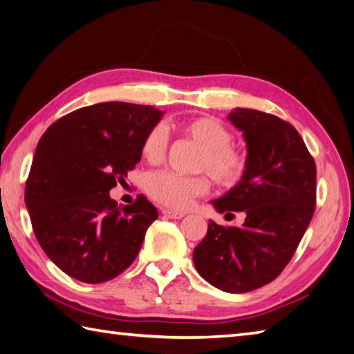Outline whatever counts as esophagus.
Here are the masks:
<instances>
[{"instance_id":"1","label":"esophagus","mask_w":354,"mask_h":354,"mask_svg":"<svg viewBox=\"0 0 354 354\" xmlns=\"http://www.w3.org/2000/svg\"><path fill=\"white\" fill-rule=\"evenodd\" d=\"M162 214L165 218H170V219H181L185 216V213H183V212H173V210H167V209L162 210Z\"/></svg>"}]
</instances>
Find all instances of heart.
I'll return each mask as SVG.
<instances>
[{"instance_id":"heart-1","label":"heart","mask_w":354,"mask_h":354,"mask_svg":"<svg viewBox=\"0 0 354 354\" xmlns=\"http://www.w3.org/2000/svg\"><path fill=\"white\" fill-rule=\"evenodd\" d=\"M179 131L198 144L195 171H204L223 187L236 185L247 170L244 150L232 144V133L223 122L210 116L192 118L179 124ZM167 133L162 127H153L145 133L141 151L150 164H159L167 155ZM209 192L205 176H183L171 171L153 173L147 181L149 196L158 204L173 210H184L192 201Z\"/></svg>"}]
</instances>
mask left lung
Listing matches in <instances>:
<instances>
[{"mask_svg": "<svg viewBox=\"0 0 354 354\" xmlns=\"http://www.w3.org/2000/svg\"><path fill=\"white\" fill-rule=\"evenodd\" d=\"M228 121L247 144V170L216 212H244L242 227L209 221L193 250L203 278L227 293H245L272 282L292 259L316 204V164L297 130L281 118L234 109Z\"/></svg>", "mask_w": 354, "mask_h": 354, "instance_id": "left-lung-1", "label": "left lung"}]
</instances>
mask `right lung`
<instances>
[{
  "label": "right lung",
  "mask_w": 354,
  "mask_h": 354,
  "mask_svg": "<svg viewBox=\"0 0 354 354\" xmlns=\"http://www.w3.org/2000/svg\"><path fill=\"white\" fill-rule=\"evenodd\" d=\"M162 115L151 106L101 102L59 118L41 136L24 201L41 248L66 274L106 282L140 253L156 207L140 195L120 209L109 192L141 161L144 136Z\"/></svg>",
  "instance_id": "1"
}]
</instances>
